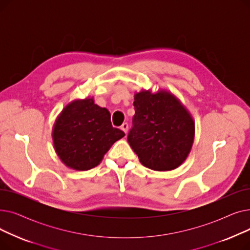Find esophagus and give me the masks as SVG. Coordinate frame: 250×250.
<instances>
[{"label": "esophagus", "mask_w": 250, "mask_h": 250, "mask_svg": "<svg viewBox=\"0 0 250 250\" xmlns=\"http://www.w3.org/2000/svg\"><path fill=\"white\" fill-rule=\"evenodd\" d=\"M121 128H122V129L124 130V132L126 134V133H127V130H128V125H127L126 123H124V124L122 125Z\"/></svg>", "instance_id": "1"}]
</instances>
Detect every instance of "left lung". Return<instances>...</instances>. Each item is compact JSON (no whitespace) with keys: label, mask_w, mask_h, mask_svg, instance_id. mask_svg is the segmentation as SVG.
<instances>
[{"label":"left lung","mask_w":250,"mask_h":250,"mask_svg":"<svg viewBox=\"0 0 250 250\" xmlns=\"http://www.w3.org/2000/svg\"><path fill=\"white\" fill-rule=\"evenodd\" d=\"M134 106L127 142L140 162L156 171H168L181 165L194 138V123L189 112L166 91L155 94L141 91L135 95Z\"/></svg>","instance_id":"1"}]
</instances>
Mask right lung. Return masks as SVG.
<instances>
[{
	"instance_id": "add662e5",
	"label": "right lung",
	"mask_w": 250,
	"mask_h": 250,
	"mask_svg": "<svg viewBox=\"0 0 250 250\" xmlns=\"http://www.w3.org/2000/svg\"><path fill=\"white\" fill-rule=\"evenodd\" d=\"M125 137L113 127L110 112L93 98L75 100L65 106L55 124L52 139L57 154L70 168L85 171L97 166L113 144Z\"/></svg>"
}]
</instances>
